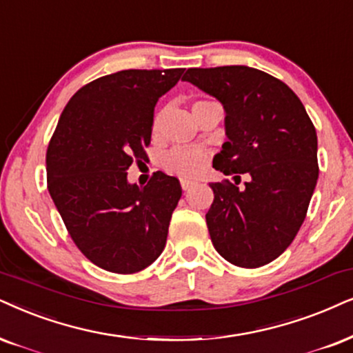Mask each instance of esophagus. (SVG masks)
Wrapping results in <instances>:
<instances>
[{
	"label": "esophagus",
	"mask_w": 353,
	"mask_h": 353,
	"mask_svg": "<svg viewBox=\"0 0 353 353\" xmlns=\"http://www.w3.org/2000/svg\"><path fill=\"white\" fill-rule=\"evenodd\" d=\"M195 184H197V182L195 181H190V179H181V187L184 190H189V189H192V187H194Z\"/></svg>",
	"instance_id": "34e87169"
}]
</instances>
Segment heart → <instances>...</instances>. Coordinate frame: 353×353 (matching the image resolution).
I'll use <instances>...</instances> for the list:
<instances>
[{"mask_svg":"<svg viewBox=\"0 0 353 353\" xmlns=\"http://www.w3.org/2000/svg\"><path fill=\"white\" fill-rule=\"evenodd\" d=\"M208 102L210 101L195 102L194 107L208 104ZM161 123H163V112H156L153 117V123H151L153 133L159 132ZM205 163H207V154H205V151L199 148L177 146V148H172L171 151H168V153L163 156V168L169 172L177 174V176L181 177L197 176V174L202 172V169L205 168Z\"/></svg>","mask_w":353,"mask_h":353,"instance_id":"heart-1","label":"heart"}]
</instances>
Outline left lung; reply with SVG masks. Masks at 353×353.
I'll list each match as a JSON object with an SVG mask.
<instances>
[{
	"label": "left lung",
	"mask_w": 353,
	"mask_h": 353,
	"mask_svg": "<svg viewBox=\"0 0 353 353\" xmlns=\"http://www.w3.org/2000/svg\"><path fill=\"white\" fill-rule=\"evenodd\" d=\"M182 81L215 97L226 112L228 141L213 168L249 176L244 189L228 181L210 185L215 199L205 218L213 246L238 267L269 264L295 239L313 197L314 125L287 84L251 66L189 68Z\"/></svg>",
	"instance_id": "8db88e82"
}]
</instances>
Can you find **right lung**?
<instances>
[{"mask_svg":"<svg viewBox=\"0 0 353 353\" xmlns=\"http://www.w3.org/2000/svg\"><path fill=\"white\" fill-rule=\"evenodd\" d=\"M184 68L122 70L83 86L66 104L47 150L50 197L79 251L114 274H135L166 246L182 189L154 172L145 187L127 171L143 159L154 105Z\"/></svg>","mask_w":353,"mask_h":353,"instance_id":"obj_1","label":"right lung"}]
</instances>
